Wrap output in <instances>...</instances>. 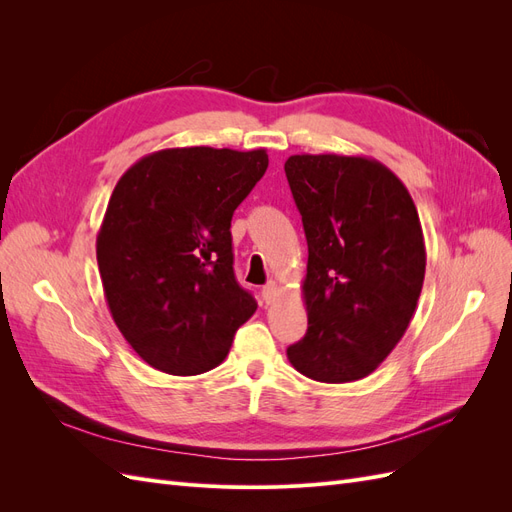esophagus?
<instances>
[{"label":"esophagus","mask_w":512,"mask_h":512,"mask_svg":"<svg viewBox=\"0 0 512 512\" xmlns=\"http://www.w3.org/2000/svg\"><path fill=\"white\" fill-rule=\"evenodd\" d=\"M262 299H265L267 305H271L277 299V284L269 282L265 288H262Z\"/></svg>","instance_id":"34e87169"}]
</instances>
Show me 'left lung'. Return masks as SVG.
I'll return each mask as SVG.
<instances>
[{
    "label": "left lung",
    "instance_id": "left-lung-1",
    "mask_svg": "<svg viewBox=\"0 0 512 512\" xmlns=\"http://www.w3.org/2000/svg\"><path fill=\"white\" fill-rule=\"evenodd\" d=\"M307 239V333L286 354L318 382L369 376L404 337L425 280L414 200L365 156H290L284 164Z\"/></svg>",
    "mask_w": 512,
    "mask_h": 512
}]
</instances>
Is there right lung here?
I'll return each instance as SVG.
<instances>
[{"instance_id":"right-lung-1","label":"right lung","mask_w":512,"mask_h":512,"mask_svg":"<svg viewBox=\"0 0 512 512\" xmlns=\"http://www.w3.org/2000/svg\"><path fill=\"white\" fill-rule=\"evenodd\" d=\"M267 149H162L117 181L96 239L121 335L164 374L218 367L256 301L232 271L230 220L265 175Z\"/></svg>"}]
</instances>
